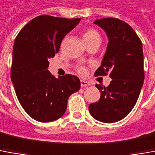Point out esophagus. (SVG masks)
I'll return each mask as SVG.
<instances>
[{
  "mask_svg": "<svg viewBox=\"0 0 155 155\" xmlns=\"http://www.w3.org/2000/svg\"><path fill=\"white\" fill-rule=\"evenodd\" d=\"M81 86L82 87H88V86H90L91 85V84L89 83V82H88V81H85V80H81Z\"/></svg>",
  "mask_w": 155,
  "mask_h": 155,
  "instance_id": "34e87169",
  "label": "esophagus"
}]
</instances>
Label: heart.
I'll return each mask as SVG.
<instances>
[{
  "mask_svg": "<svg viewBox=\"0 0 155 155\" xmlns=\"http://www.w3.org/2000/svg\"><path fill=\"white\" fill-rule=\"evenodd\" d=\"M83 39H84V43H88V42L94 41V40H96V39H100V35L95 29L89 28V29L86 30L84 33ZM78 71L82 75H84L86 73V69L84 67H79L78 69Z\"/></svg>",
  "mask_w": 155,
  "mask_h": 155,
  "instance_id": "1",
  "label": "heart"
}]
</instances>
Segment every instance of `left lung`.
<instances>
[{
	"label": "left lung",
	"mask_w": 155,
	"mask_h": 155,
	"mask_svg": "<svg viewBox=\"0 0 155 155\" xmlns=\"http://www.w3.org/2000/svg\"><path fill=\"white\" fill-rule=\"evenodd\" d=\"M94 24L105 32L108 45L94 76L110 73L107 88L96 84L100 99L89 104L95 120L113 123L128 115L136 104L144 80L143 45L136 32L127 22L117 18L97 19Z\"/></svg>",
	"instance_id": "obj_1"
}]
</instances>
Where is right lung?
<instances>
[{
    "label": "right lung",
    "instance_id": "obj_1",
    "mask_svg": "<svg viewBox=\"0 0 155 155\" xmlns=\"http://www.w3.org/2000/svg\"><path fill=\"white\" fill-rule=\"evenodd\" d=\"M80 20L41 15L28 22L15 39L12 83L22 108L38 121L61 118L70 95L80 89L78 77L67 74L56 78L48 70L49 59L59 52L64 37Z\"/></svg>",
    "mask_w": 155,
    "mask_h": 155
}]
</instances>
